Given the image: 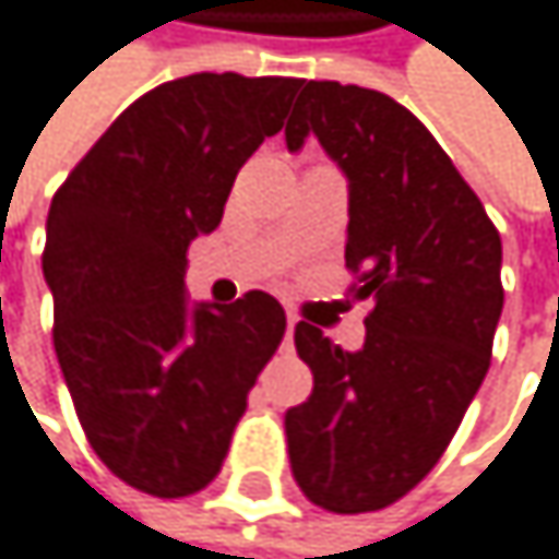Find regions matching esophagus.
I'll list each match as a JSON object with an SVG mask.
<instances>
[{
	"instance_id": "obj_1",
	"label": "esophagus",
	"mask_w": 559,
	"mask_h": 559,
	"mask_svg": "<svg viewBox=\"0 0 559 559\" xmlns=\"http://www.w3.org/2000/svg\"><path fill=\"white\" fill-rule=\"evenodd\" d=\"M295 325H298V314H295V311H288V338L295 335Z\"/></svg>"
}]
</instances>
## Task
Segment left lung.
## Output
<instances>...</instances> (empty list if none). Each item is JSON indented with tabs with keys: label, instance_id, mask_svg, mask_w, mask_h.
Masks as SVG:
<instances>
[{
	"label": "left lung",
	"instance_id": "1",
	"mask_svg": "<svg viewBox=\"0 0 559 559\" xmlns=\"http://www.w3.org/2000/svg\"><path fill=\"white\" fill-rule=\"evenodd\" d=\"M308 133L348 177V292L372 311L358 352L295 325L314 389L285 416L288 456L314 507L372 513L429 476L486 379L503 245L436 136L392 96L308 80L285 140L298 150Z\"/></svg>",
	"mask_w": 559,
	"mask_h": 559
}]
</instances>
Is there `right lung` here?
I'll list each match as a JSON object with an SVG mask.
<instances>
[{"mask_svg": "<svg viewBox=\"0 0 559 559\" xmlns=\"http://www.w3.org/2000/svg\"><path fill=\"white\" fill-rule=\"evenodd\" d=\"M301 80L194 73L110 123L56 190L43 274L52 345L93 453L160 500L204 489L285 338L267 292L183 298L187 248L211 234L245 160L285 127Z\"/></svg>", "mask_w": 559, "mask_h": 559, "instance_id": "right-lung-1", "label": "right lung"}]
</instances>
